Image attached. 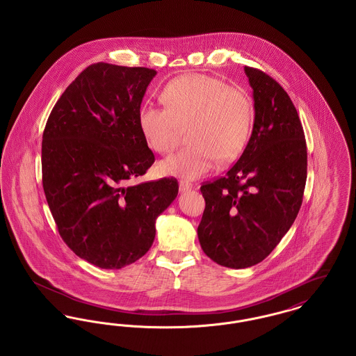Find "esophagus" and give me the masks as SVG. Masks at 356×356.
<instances>
[{"mask_svg":"<svg viewBox=\"0 0 356 356\" xmlns=\"http://www.w3.org/2000/svg\"><path fill=\"white\" fill-rule=\"evenodd\" d=\"M179 188H180L181 192H186V191L192 188V183H189V181H186V180H180Z\"/></svg>","mask_w":356,"mask_h":356,"instance_id":"esophagus-1","label":"esophagus"}]
</instances>
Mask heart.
<instances>
[{
  "label": "heart",
  "instance_id": "1",
  "mask_svg": "<svg viewBox=\"0 0 356 356\" xmlns=\"http://www.w3.org/2000/svg\"><path fill=\"white\" fill-rule=\"evenodd\" d=\"M167 106L144 104L138 124L153 151L170 153L188 129L189 147L160 163L161 173L193 180L218 161L243 151L252 127V102L240 88L200 73L172 80L163 92Z\"/></svg>",
  "mask_w": 356,
  "mask_h": 356
}]
</instances>
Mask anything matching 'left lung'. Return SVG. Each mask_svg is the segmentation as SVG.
<instances>
[{
	"label": "left lung",
	"mask_w": 356,
	"mask_h": 356,
	"mask_svg": "<svg viewBox=\"0 0 356 356\" xmlns=\"http://www.w3.org/2000/svg\"><path fill=\"white\" fill-rule=\"evenodd\" d=\"M244 70L254 89L252 135L231 170L200 186V245L228 268L252 267L271 254L299 213L307 180L305 131L293 102L266 72Z\"/></svg>",
	"instance_id": "obj_1"
}]
</instances>
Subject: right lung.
<instances>
[{
	"instance_id": "1",
	"label": "right lung",
	"mask_w": 356,
	"mask_h": 356,
	"mask_svg": "<svg viewBox=\"0 0 356 356\" xmlns=\"http://www.w3.org/2000/svg\"><path fill=\"white\" fill-rule=\"evenodd\" d=\"M154 74L92 64L57 100L44 129L42 186L58 234L79 257L105 270L148 252L154 221L179 192L175 177L129 184L154 163L138 124Z\"/></svg>"
}]
</instances>
